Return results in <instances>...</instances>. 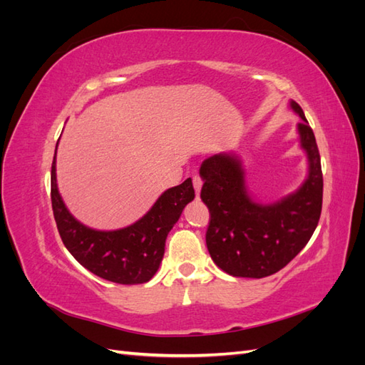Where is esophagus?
<instances>
[{
  "instance_id": "1",
  "label": "esophagus",
  "mask_w": 365,
  "mask_h": 365,
  "mask_svg": "<svg viewBox=\"0 0 365 365\" xmlns=\"http://www.w3.org/2000/svg\"><path fill=\"white\" fill-rule=\"evenodd\" d=\"M193 187H195V192H196V195L200 196L201 189H202V180H201L200 176H197V175H195V176H193Z\"/></svg>"
}]
</instances>
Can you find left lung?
I'll return each mask as SVG.
<instances>
[{
    "label": "left lung",
    "mask_w": 365,
    "mask_h": 365,
    "mask_svg": "<svg viewBox=\"0 0 365 365\" xmlns=\"http://www.w3.org/2000/svg\"><path fill=\"white\" fill-rule=\"evenodd\" d=\"M297 125L300 148L307 157L304 182L282 200L262 204L247 189L245 169L233 152L208 157L200 169L201 200L208 207L205 242L217 267L233 277L262 279L286 267L312 237L322 215L323 173L315 135L303 109Z\"/></svg>",
    "instance_id": "obj_1"
}]
</instances>
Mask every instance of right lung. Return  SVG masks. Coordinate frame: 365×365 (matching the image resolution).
Listing matches in <instances>:
<instances>
[{
  "label": "right lung",
  "mask_w": 365,
  "mask_h": 365,
  "mask_svg": "<svg viewBox=\"0 0 365 365\" xmlns=\"http://www.w3.org/2000/svg\"><path fill=\"white\" fill-rule=\"evenodd\" d=\"M56 150L51 164V205L63 245L83 268L101 279L120 284L149 282L160 268L169 231L178 222L184 207L195 200L192 180L161 193L137 222L118 230H94L79 222L62 200Z\"/></svg>",
  "instance_id": "obj_1"
}]
</instances>
